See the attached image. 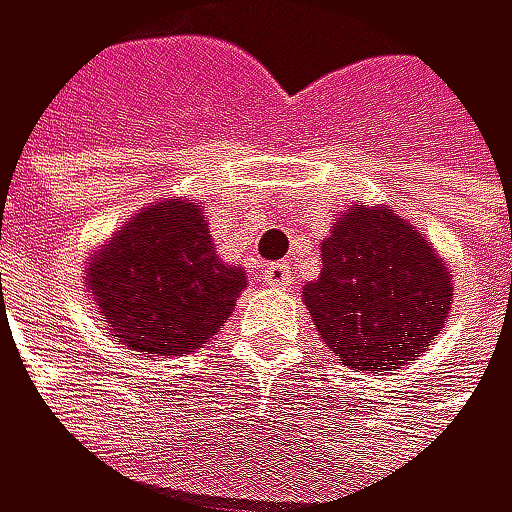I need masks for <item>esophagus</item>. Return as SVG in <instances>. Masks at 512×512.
<instances>
[{
  "label": "esophagus",
  "mask_w": 512,
  "mask_h": 512,
  "mask_svg": "<svg viewBox=\"0 0 512 512\" xmlns=\"http://www.w3.org/2000/svg\"><path fill=\"white\" fill-rule=\"evenodd\" d=\"M259 277H262V284H268V287H274V290H287L290 284H293V271H290V265H265L262 271H259Z\"/></svg>",
  "instance_id": "1"
}]
</instances>
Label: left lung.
<instances>
[{
    "label": "left lung",
    "mask_w": 512,
    "mask_h": 512,
    "mask_svg": "<svg viewBox=\"0 0 512 512\" xmlns=\"http://www.w3.org/2000/svg\"><path fill=\"white\" fill-rule=\"evenodd\" d=\"M302 302L348 369L397 372L440 336L455 302L440 250L388 204L348 207L320 244Z\"/></svg>",
    "instance_id": "1"
}]
</instances>
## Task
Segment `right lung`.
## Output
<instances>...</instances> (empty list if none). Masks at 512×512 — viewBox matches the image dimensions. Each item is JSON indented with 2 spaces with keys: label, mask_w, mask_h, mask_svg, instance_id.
Wrapping results in <instances>:
<instances>
[{
  "label": "right lung",
  "mask_w": 512,
  "mask_h": 512,
  "mask_svg": "<svg viewBox=\"0 0 512 512\" xmlns=\"http://www.w3.org/2000/svg\"><path fill=\"white\" fill-rule=\"evenodd\" d=\"M85 290L124 348L183 357L232 317L247 274L219 259L201 204L161 198L88 256Z\"/></svg>",
  "instance_id": "right-lung-1"
}]
</instances>
